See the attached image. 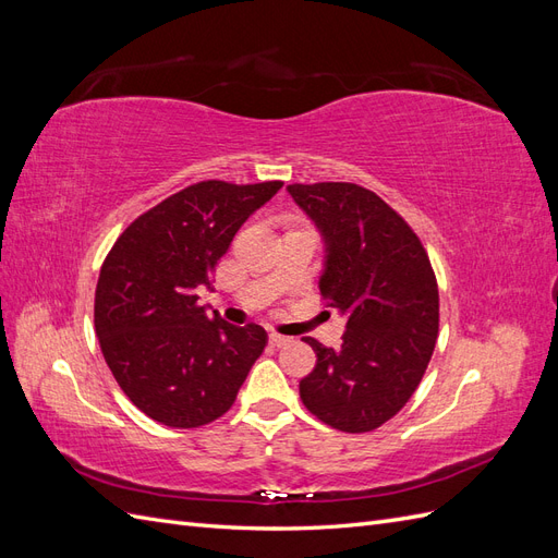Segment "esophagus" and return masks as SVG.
<instances>
[{"label": "esophagus", "instance_id": "34e87169", "mask_svg": "<svg viewBox=\"0 0 558 558\" xmlns=\"http://www.w3.org/2000/svg\"><path fill=\"white\" fill-rule=\"evenodd\" d=\"M289 342H291L289 337L277 335V332H269V344H272V347H283V344H289Z\"/></svg>", "mask_w": 558, "mask_h": 558}]
</instances>
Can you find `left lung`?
<instances>
[{
    "instance_id": "1",
    "label": "left lung",
    "mask_w": 558,
    "mask_h": 558,
    "mask_svg": "<svg viewBox=\"0 0 558 558\" xmlns=\"http://www.w3.org/2000/svg\"><path fill=\"white\" fill-rule=\"evenodd\" d=\"M289 193L326 242L320 298L347 316L340 349L305 340L316 365L300 381V398L337 430H375L404 408L433 356L440 295L428 253L363 185L293 183Z\"/></svg>"
}]
</instances>
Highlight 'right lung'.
Instances as JSON below:
<instances>
[{"mask_svg": "<svg viewBox=\"0 0 558 558\" xmlns=\"http://www.w3.org/2000/svg\"><path fill=\"white\" fill-rule=\"evenodd\" d=\"M283 181H199L123 230L99 269L95 332L123 393L162 426L197 428L223 416L267 332L230 326L197 305L216 263Z\"/></svg>", "mask_w": 558, "mask_h": 558, "instance_id": "1", "label": "right lung"}]
</instances>
